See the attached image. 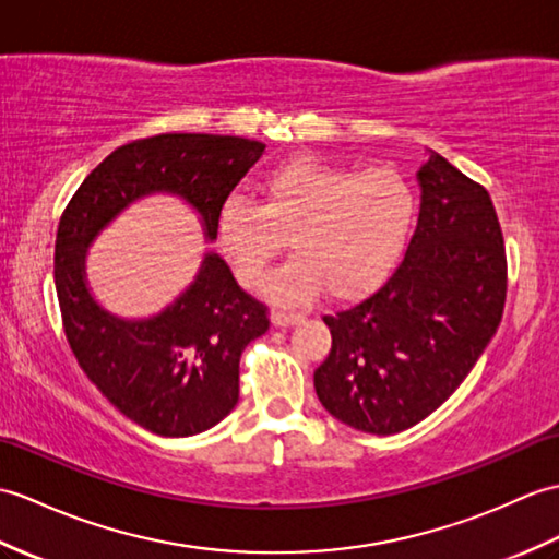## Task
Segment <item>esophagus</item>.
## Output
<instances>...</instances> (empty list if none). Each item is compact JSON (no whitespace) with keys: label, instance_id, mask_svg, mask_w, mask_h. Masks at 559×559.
<instances>
[{"label":"esophagus","instance_id":"esophagus-1","mask_svg":"<svg viewBox=\"0 0 559 559\" xmlns=\"http://www.w3.org/2000/svg\"><path fill=\"white\" fill-rule=\"evenodd\" d=\"M300 321H302V314H295V311H274V314H271V323H274L276 329H288Z\"/></svg>","mask_w":559,"mask_h":559}]
</instances>
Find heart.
Wrapping results in <instances>:
<instances>
[{
    "instance_id": "b5f03b06",
    "label": "heart",
    "mask_w": 559,
    "mask_h": 559,
    "mask_svg": "<svg viewBox=\"0 0 559 559\" xmlns=\"http://www.w3.org/2000/svg\"><path fill=\"white\" fill-rule=\"evenodd\" d=\"M417 194L395 168L353 171L295 157L259 183V204L228 198L216 212V245L248 288L264 281L271 259L297 254L266 283L278 302L297 305L326 288L333 300L371 293L405 250Z\"/></svg>"
}]
</instances>
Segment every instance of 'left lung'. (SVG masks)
Wrapping results in <instances>:
<instances>
[{"mask_svg": "<svg viewBox=\"0 0 559 559\" xmlns=\"http://www.w3.org/2000/svg\"><path fill=\"white\" fill-rule=\"evenodd\" d=\"M419 221L400 266L365 302L323 317L331 353L314 388L331 417L373 436L419 424L457 391L496 335L502 230L486 188L428 152Z\"/></svg>", "mask_w": 559, "mask_h": 559, "instance_id": "1", "label": "left lung"}]
</instances>
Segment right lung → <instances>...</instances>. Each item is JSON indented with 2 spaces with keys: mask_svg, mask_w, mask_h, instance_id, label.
I'll return each mask as SVG.
<instances>
[{
  "mask_svg": "<svg viewBox=\"0 0 559 559\" xmlns=\"http://www.w3.org/2000/svg\"><path fill=\"white\" fill-rule=\"evenodd\" d=\"M266 145L236 135L164 133L114 150L75 190L57 230L55 283L69 345L97 391L123 417L164 438L210 431L238 405L240 355L269 329L216 252L157 314L128 319L102 307L87 283V250L128 206L171 194L216 240V212Z\"/></svg>",
  "mask_w": 559,
  "mask_h": 559,
  "instance_id": "obj_1",
  "label": "right lung"
}]
</instances>
